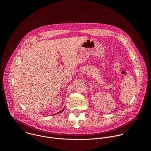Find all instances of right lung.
Wrapping results in <instances>:
<instances>
[{
  "instance_id": "obj_1",
  "label": "right lung",
  "mask_w": 151,
  "mask_h": 151,
  "mask_svg": "<svg viewBox=\"0 0 151 151\" xmlns=\"http://www.w3.org/2000/svg\"><path fill=\"white\" fill-rule=\"evenodd\" d=\"M64 108H63V109H62V110H61V111H60V112H58V113H57V114H59V113H60V112H62V111H64Z\"/></svg>"
}]
</instances>
